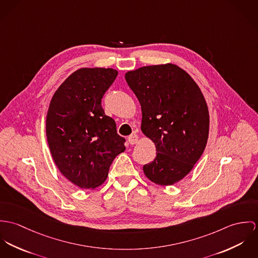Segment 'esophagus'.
I'll use <instances>...</instances> for the list:
<instances>
[{"label": "esophagus", "mask_w": 258, "mask_h": 258, "mask_svg": "<svg viewBox=\"0 0 258 258\" xmlns=\"http://www.w3.org/2000/svg\"><path fill=\"white\" fill-rule=\"evenodd\" d=\"M127 141L131 144H136L139 142V137L136 135V134H133L131 135L128 138H127Z\"/></svg>", "instance_id": "34e87169"}]
</instances>
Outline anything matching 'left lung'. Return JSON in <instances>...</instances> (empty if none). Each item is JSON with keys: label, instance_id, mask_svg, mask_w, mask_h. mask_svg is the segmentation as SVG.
<instances>
[{"label": "left lung", "instance_id": "8db88e82", "mask_svg": "<svg viewBox=\"0 0 258 258\" xmlns=\"http://www.w3.org/2000/svg\"><path fill=\"white\" fill-rule=\"evenodd\" d=\"M124 77L142 106V132L157 151L143 172L157 185H173L205 150L210 126L206 100L192 77L172 63L143 66Z\"/></svg>", "mask_w": 258, "mask_h": 258}]
</instances>
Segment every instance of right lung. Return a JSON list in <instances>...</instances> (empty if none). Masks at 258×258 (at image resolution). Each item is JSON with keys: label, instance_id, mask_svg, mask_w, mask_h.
I'll list each match as a JSON object with an SVG mask.
<instances>
[{"label": "right lung", "instance_id": "right-lung-1", "mask_svg": "<svg viewBox=\"0 0 258 258\" xmlns=\"http://www.w3.org/2000/svg\"><path fill=\"white\" fill-rule=\"evenodd\" d=\"M117 76L113 68H81L56 90L46 115V138L64 177L82 189L107 179L115 156L125 150L102 98Z\"/></svg>", "mask_w": 258, "mask_h": 258}]
</instances>
